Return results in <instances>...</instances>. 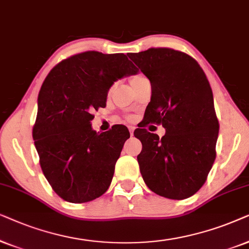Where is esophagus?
I'll return each instance as SVG.
<instances>
[{
	"instance_id": "1",
	"label": "esophagus",
	"mask_w": 249,
	"mask_h": 249,
	"mask_svg": "<svg viewBox=\"0 0 249 249\" xmlns=\"http://www.w3.org/2000/svg\"><path fill=\"white\" fill-rule=\"evenodd\" d=\"M134 126H128V130H130V134L131 135H133V133H134Z\"/></svg>"
}]
</instances>
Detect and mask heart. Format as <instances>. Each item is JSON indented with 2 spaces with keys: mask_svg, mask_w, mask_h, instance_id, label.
<instances>
[{
  "mask_svg": "<svg viewBox=\"0 0 249 249\" xmlns=\"http://www.w3.org/2000/svg\"><path fill=\"white\" fill-rule=\"evenodd\" d=\"M143 79H145V77L142 74H135V75L132 76V77L130 78V83H131L132 88H133V86H135L137 84H139L140 82L143 81ZM128 118H130V117H128Z\"/></svg>",
  "mask_w": 249,
  "mask_h": 249,
  "instance_id": "heart-1",
  "label": "heart"
}]
</instances>
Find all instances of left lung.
<instances>
[{"mask_svg": "<svg viewBox=\"0 0 249 249\" xmlns=\"http://www.w3.org/2000/svg\"><path fill=\"white\" fill-rule=\"evenodd\" d=\"M128 57L151 84L145 124H161L166 131L161 139L145 128L134 132L142 143L138 163L143 181L161 197H191L216 157L220 125L210 82L194 58L177 50L151 48Z\"/></svg>", "mask_w": 249, "mask_h": 249, "instance_id": "8db88e82", "label": "left lung"}]
</instances>
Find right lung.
<instances>
[{
	"instance_id": "obj_1",
	"label": "right lung",
	"mask_w": 249,
	"mask_h": 249,
	"mask_svg": "<svg viewBox=\"0 0 249 249\" xmlns=\"http://www.w3.org/2000/svg\"><path fill=\"white\" fill-rule=\"evenodd\" d=\"M137 72L123 53L86 51L59 62L43 82L33 139L43 174L64 200L88 203L108 190L130 132L115 125L97 133L91 121L114 82Z\"/></svg>"
}]
</instances>
